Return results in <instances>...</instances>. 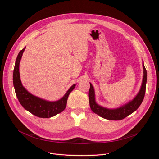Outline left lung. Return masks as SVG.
Wrapping results in <instances>:
<instances>
[{"instance_id": "1", "label": "left lung", "mask_w": 159, "mask_h": 159, "mask_svg": "<svg viewBox=\"0 0 159 159\" xmlns=\"http://www.w3.org/2000/svg\"><path fill=\"white\" fill-rule=\"evenodd\" d=\"M143 78L140 90L132 100L129 101L127 103L123 105L122 106L115 108V109H108L101 106L97 103L95 101V95L93 86L91 83L90 88L89 90V105L91 111L99 115L104 119L108 120H121L127 117L128 115H131L139 108L141 103L143 102L144 97H145V90H146V84L147 79V74L145 67L143 62Z\"/></svg>"}]
</instances>
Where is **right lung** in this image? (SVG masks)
I'll use <instances>...</instances> for the list:
<instances>
[{
	"label": "right lung",
	"instance_id": "add662e5",
	"mask_svg": "<svg viewBox=\"0 0 159 159\" xmlns=\"http://www.w3.org/2000/svg\"><path fill=\"white\" fill-rule=\"evenodd\" d=\"M25 48L26 47L24 48L18 54L13 71V85L16 97L22 106L36 116L40 118L54 117L65 109L68 96L75 88L76 84L71 85L63 97L55 102L40 98L28 92L22 84L19 72V65Z\"/></svg>",
	"mask_w": 159,
	"mask_h": 159
}]
</instances>
